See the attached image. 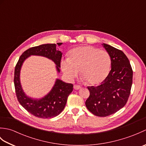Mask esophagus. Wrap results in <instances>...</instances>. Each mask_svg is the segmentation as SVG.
I'll return each instance as SVG.
<instances>
[{
	"instance_id": "esophagus-1",
	"label": "esophagus",
	"mask_w": 146,
	"mask_h": 146,
	"mask_svg": "<svg viewBox=\"0 0 146 146\" xmlns=\"http://www.w3.org/2000/svg\"><path fill=\"white\" fill-rule=\"evenodd\" d=\"M73 87H74V89L76 90H80V88H81V86H79V85H74Z\"/></svg>"
}]
</instances>
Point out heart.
<instances>
[{"instance_id":"obj_1","label":"heart","mask_w":146,"mask_h":146,"mask_svg":"<svg viewBox=\"0 0 146 146\" xmlns=\"http://www.w3.org/2000/svg\"><path fill=\"white\" fill-rule=\"evenodd\" d=\"M111 64V58L107 51L84 46L70 50L68 58L61 61L60 68L70 81L76 78L81 70L82 76L90 85H98L107 78Z\"/></svg>"}]
</instances>
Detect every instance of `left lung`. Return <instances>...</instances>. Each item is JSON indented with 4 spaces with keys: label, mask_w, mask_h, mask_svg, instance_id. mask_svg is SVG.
Wrapping results in <instances>:
<instances>
[{
    "label": "left lung",
    "mask_w": 146,
    "mask_h": 146,
    "mask_svg": "<svg viewBox=\"0 0 146 146\" xmlns=\"http://www.w3.org/2000/svg\"><path fill=\"white\" fill-rule=\"evenodd\" d=\"M102 46L111 58V70L100 85L88 86L90 96L85 105L95 115L106 117L125 106L131 94L133 71L122 51L105 43Z\"/></svg>",
    "instance_id": "obj_1"
}]
</instances>
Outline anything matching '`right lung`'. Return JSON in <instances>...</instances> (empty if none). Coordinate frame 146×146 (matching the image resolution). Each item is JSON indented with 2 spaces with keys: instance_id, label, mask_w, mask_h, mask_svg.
<instances>
[{
  "instance_id": "1",
  "label": "right lung",
  "mask_w": 146,
  "mask_h": 146,
  "mask_svg": "<svg viewBox=\"0 0 146 146\" xmlns=\"http://www.w3.org/2000/svg\"><path fill=\"white\" fill-rule=\"evenodd\" d=\"M62 44H44L31 48L23 52L15 66L14 82L17 100L28 112L37 117L49 119L58 115L63 110L68 96L73 91V85L57 78L50 92L44 97L40 98L30 97L25 94L21 85L20 73L22 66L31 56H39L53 61L57 72L60 73L62 52L57 50L56 46H60Z\"/></svg>"
}]
</instances>
